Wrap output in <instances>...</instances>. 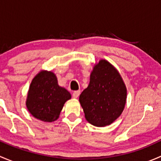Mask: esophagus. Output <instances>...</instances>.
Masks as SVG:
<instances>
[{"label": "esophagus", "mask_w": 161, "mask_h": 161, "mask_svg": "<svg viewBox=\"0 0 161 161\" xmlns=\"http://www.w3.org/2000/svg\"><path fill=\"white\" fill-rule=\"evenodd\" d=\"M80 95V90H77V91H75L72 94V97L73 98H78L79 96Z\"/></svg>", "instance_id": "34e87169"}]
</instances>
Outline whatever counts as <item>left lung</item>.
I'll return each instance as SVG.
<instances>
[{
  "label": "left lung",
  "instance_id": "8db88e82",
  "mask_svg": "<svg viewBox=\"0 0 161 161\" xmlns=\"http://www.w3.org/2000/svg\"><path fill=\"white\" fill-rule=\"evenodd\" d=\"M127 90L121 75L110 62L100 60L90 74L88 87L79 102L88 122L97 127L113 123L122 113Z\"/></svg>",
  "mask_w": 161,
  "mask_h": 161
}]
</instances>
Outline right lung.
Wrapping results in <instances>:
<instances>
[{
    "label": "right lung",
    "mask_w": 161,
    "mask_h": 161,
    "mask_svg": "<svg viewBox=\"0 0 161 161\" xmlns=\"http://www.w3.org/2000/svg\"><path fill=\"white\" fill-rule=\"evenodd\" d=\"M71 97L69 91L58 86L54 73L41 71L31 82L26 107L34 118L52 122L59 118L64 103Z\"/></svg>",
    "instance_id": "right-lung-1"
}]
</instances>
